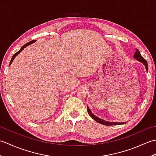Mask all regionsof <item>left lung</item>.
Instances as JSON below:
<instances>
[{
  "label": "left lung",
  "mask_w": 156,
  "mask_h": 156,
  "mask_svg": "<svg viewBox=\"0 0 156 156\" xmlns=\"http://www.w3.org/2000/svg\"><path fill=\"white\" fill-rule=\"evenodd\" d=\"M133 58L135 59H136L137 60H138L139 62H141L142 64H143L145 68H146V70L147 72L148 70V66H147V63L146 62V60L142 57L140 51L138 50L137 49H136V51H135V54L133 55ZM87 111H88V113L89 114V115L90 116V117L94 119V121H96L97 122H99L100 124H102V125H122V124H125V122H108V121H106L105 120H103V119H101L100 118H98V117H97V116H95L94 115H93L92 113V112L90 111V109H89V108L87 107Z\"/></svg>",
  "instance_id": "obj_1"
}]
</instances>
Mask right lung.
I'll use <instances>...</instances> for the list:
<instances>
[{
    "label": "right lung",
    "mask_w": 156,
    "mask_h": 156,
    "mask_svg": "<svg viewBox=\"0 0 156 156\" xmlns=\"http://www.w3.org/2000/svg\"><path fill=\"white\" fill-rule=\"evenodd\" d=\"M35 41V40H33V41H29V42H28L27 43V44H25L24 45H23V47L21 48V49H20V50L19 51H18L17 52H16V53H15V54H14V55H12V58H11V62H10V64H9V66H11V64H12V61H13V59H15V58L16 57V55H17L19 54V53L20 52H21L22 50H23V49H24L26 47H27V46H28V45H31V44H33V43H34Z\"/></svg>",
    "instance_id": "add662e5"
}]
</instances>
